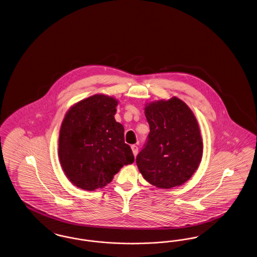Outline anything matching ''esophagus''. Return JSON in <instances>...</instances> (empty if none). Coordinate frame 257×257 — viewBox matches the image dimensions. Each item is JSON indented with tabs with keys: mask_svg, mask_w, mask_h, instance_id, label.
Here are the masks:
<instances>
[{
	"mask_svg": "<svg viewBox=\"0 0 257 257\" xmlns=\"http://www.w3.org/2000/svg\"><path fill=\"white\" fill-rule=\"evenodd\" d=\"M131 148H132V151H133V154H134V156H137V154H138V151H139V148H138V147H137L136 145H133V146H131Z\"/></svg>",
	"mask_w": 257,
	"mask_h": 257,
	"instance_id": "34e87169",
	"label": "esophagus"
}]
</instances>
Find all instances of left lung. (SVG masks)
<instances>
[{"label":"left lung","mask_w":257,"mask_h":257,"mask_svg":"<svg viewBox=\"0 0 257 257\" xmlns=\"http://www.w3.org/2000/svg\"><path fill=\"white\" fill-rule=\"evenodd\" d=\"M150 132L137 156V166L148 183L162 189L180 186L197 170L203 144L196 116L179 98L146 105Z\"/></svg>","instance_id":"obj_1"}]
</instances>
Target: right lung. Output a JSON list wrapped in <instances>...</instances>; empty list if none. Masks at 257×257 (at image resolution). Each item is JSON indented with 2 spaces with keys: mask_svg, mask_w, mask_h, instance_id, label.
I'll list each match as a JSON object with an SVG mask.
<instances>
[{
  "mask_svg": "<svg viewBox=\"0 0 257 257\" xmlns=\"http://www.w3.org/2000/svg\"><path fill=\"white\" fill-rule=\"evenodd\" d=\"M117 104L108 95H92L72 106L61 123V168L80 189L103 188L123 166L134 162L131 147L124 142L122 124L114 119Z\"/></svg>",
  "mask_w": 257,
  "mask_h": 257,
  "instance_id": "obj_1",
  "label": "right lung"
}]
</instances>
